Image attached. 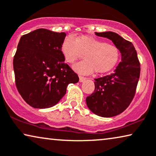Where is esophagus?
<instances>
[{
  "label": "esophagus",
  "mask_w": 156,
  "mask_h": 156,
  "mask_svg": "<svg viewBox=\"0 0 156 156\" xmlns=\"http://www.w3.org/2000/svg\"><path fill=\"white\" fill-rule=\"evenodd\" d=\"M86 80H87V78H86V77H83V76H80V82H84V81H85Z\"/></svg>",
  "instance_id": "esophagus-1"
}]
</instances>
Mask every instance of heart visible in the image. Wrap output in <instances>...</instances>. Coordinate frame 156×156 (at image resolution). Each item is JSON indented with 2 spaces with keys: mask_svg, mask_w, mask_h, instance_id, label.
I'll use <instances>...</instances> for the list:
<instances>
[{
  "mask_svg": "<svg viewBox=\"0 0 156 156\" xmlns=\"http://www.w3.org/2000/svg\"><path fill=\"white\" fill-rule=\"evenodd\" d=\"M61 51L69 64L75 62L81 53H85L84 60L73 66L76 73L82 74H91L94 69L97 73H107L115 66L120 55L116 46L89 36H81L76 39L69 36L62 43Z\"/></svg>",
  "mask_w": 156,
  "mask_h": 156,
  "instance_id": "1",
  "label": "heart"
}]
</instances>
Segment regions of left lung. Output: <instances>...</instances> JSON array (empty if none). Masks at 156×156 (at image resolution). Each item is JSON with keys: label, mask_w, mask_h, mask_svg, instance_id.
<instances>
[{"label": "left lung", "mask_w": 156, "mask_h": 156, "mask_svg": "<svg viewBox=\"0 0 156 156\" xmlns=\"http://www.w3.org/2000/svg\"><path fill=\"white\" fill-rule=\"evenodd\" d=\"M111 40L121 53V62L114 73L95 79L94 93L87 97L88 108L97 115L110 117L127 109L136 93L140 63L134 45L112 31L95 32Z\"/></svg>", "instance_id": "obj_1"}]
</instances>
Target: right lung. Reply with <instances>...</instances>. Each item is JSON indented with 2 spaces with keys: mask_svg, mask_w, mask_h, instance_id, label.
Segmentation results:
<instances>
[{
  "mask_svg": "<svg viewBox=\"0 0 156 156\" xmlns=\"http://www.w3.org/2000/svg\"><path fill=\"white\" fill-rule=\"evenodd\" d=\"M66 34L38 29L20 38L13 59L15 84L22 98L34 108H48L59 102L69 83L79 76L61 51Z\"/></svg>",
  "mask_w": 156,
  "mask_h": 156,
  "instance_id": "right-lung-1",
  "label": "right lung"
}]
</instances>
